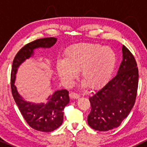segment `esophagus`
Wrapping results in <instances>:
<instances>
[{
  "label": "esophagus",
  "instance_id": "1",
  "mask_svg": "<svg viewBox=\"0 0 147 147\" xmlns=\"http://www.w3.org/2000/svg\"><path fill=\"white\" fill-rule=\"evenodd\" d=\"M70 97H71L72 99H79L80 97V95H78L77 93H75V92H71L70 93Z\"/></svg>",
  "mask_w": 147,
  "mask_h": 147
}]
</instances>
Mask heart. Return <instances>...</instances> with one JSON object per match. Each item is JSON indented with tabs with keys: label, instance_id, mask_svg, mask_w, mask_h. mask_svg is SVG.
Segmentation results:
<instances>
[{
	"label": "heart",
	"instance_id": "1",
	"mask_svg": "<svg viewBox=\"0 0 147 147\" xmlns=\"http://www.w3.org/2000/svg\"><path fill=\"white\" fill-rule=\"evenodd\" d=\"M64 59L57 60L56 70L63 84L71 85L81 70L82 87L97 89L110 78L117 61L115 52L109 46L97 43H78L65 50Z\"/></svg>",
	"mask_w": 147,
	"mask_h": 147
}]
</instances>
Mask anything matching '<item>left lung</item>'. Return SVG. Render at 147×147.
I'll return each instance as SVG.
<instances>
[{
	"label": "left lung",
	"instance_id": "1",
	"mask_svg": "<svg viewBox=\"0 0 147 147\" xmlns=\"http://www.w3.org/2000/svg\"><path fill=\"white\" fill-rule=\"evenodd\" d=\"M122 50V61L117 75L89 97L91 111L88 124L96 131L118 127L136 102L139 77L137 63L126 47L123 45Z\"/></svg>",
	"mask_w": 147,
	"mask_h": 147
}]
</instances>
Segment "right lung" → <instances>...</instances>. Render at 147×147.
I'll list each match as a JSON object with an SVG mask.
<instances>
[{"mask_svg":"<svg viewBox=\"0 0 147 147\" xmlns=\"http://www.w3.org/2000/svg\"><path fill=\"white\" fill-rule=\"evenodd\" d=\"M55 37L37 39L23 47L13 61L11 72V88L15 102L27 123L34 129L41 132H51L58 129L63 121V109L70 102L67 90H59L49 95L48 102L34 103L25 100L15 86L18 69L25 60L34 55L38 48H50L56 43Z\"/></svg>","mask_w":147,"mask_h":147,"instance_id":"right-lung-1","label":"right lung"}]
</instances>
